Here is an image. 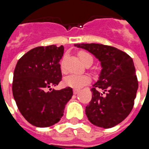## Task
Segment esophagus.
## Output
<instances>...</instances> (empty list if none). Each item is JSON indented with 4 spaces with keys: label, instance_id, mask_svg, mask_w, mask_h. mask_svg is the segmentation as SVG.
<instances>
[{
    "label": "esophagus",
    "instance_id": "34e87169",
    "mask_svg": "<svg viewBox=\"0 0 149 149\" xmlns=\"http://www.w3.org/2000/svg\"><path fill=\"white\" fill-rule=\"evenodd\" d=\"M78 93H79V90H78V89H73V94L77 95Z\"/></svg>",
    "mask_w": 149,
    "mask_h": 149
}]
</instances>
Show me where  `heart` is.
Returning <instances> with one entry per match:
<instances>
[{
  "label": "heart",
  "mask_w": 149,
  "mask_h": 149,
  "mask_svg": "<svg viewBox=\"0 0 149 149\" xmlns=\"http://www.w3.org/2000/svg\"><path fill=\"white\" fill-rule=\"evenodd\" d=\"M79 57L84 64H86L88 61H93L92 56L88 54V52H79ZM64 63H65V58L63 59L61 61V69L63 72L65 71ZM90 81V77L88 76H86V75L70 74L67 77H65V79H64V84L68 87L79 89V88H81L83 86H84L85 84H88Z\"/></svg>",
  "instance_id": "b5f03b06"
}]
</instances>
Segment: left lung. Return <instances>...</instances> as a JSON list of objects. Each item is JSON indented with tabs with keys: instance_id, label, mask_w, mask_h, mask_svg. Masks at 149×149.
<instances>
[{
	"instance_id": "8db88e82",
	"label": "left lung",
	"mask_w": 149,
	"mask_h": 149,
	"mask_svg": "<svg viewBox=\"0 0 149 149\" xmlns=\"http://www.w3.org/2000/svg\"><path fill=\"white\" fill-rule=\"evenodd\" d=\"M74 45L91 52L102 68L91 88L93 97L85 114L96 126L114 127L129 115L134 105L138 81L133 61L126 52L112 46L94 43Z\"/></svg>"
}]
</instances>
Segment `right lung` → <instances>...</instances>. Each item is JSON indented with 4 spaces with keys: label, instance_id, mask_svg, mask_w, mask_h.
<instances>
[{
    "label": "right lung",
    "instance_id": "right-lung-1",
    "mask_svg": "<svg viewBox=\"0 0 149 149\" xmlns=\"http://www.w3.org/2000/svg\"><path fill=\"white\" fill-rule=\"evenodd\" d=\"M64 46L37 47L26 52L17 63L13 73V94L24 119L31 125L45 128L61 120L72 88L52 89L61 81L59 62Z\"/></svg>",
    "mask_w": 149,
    "mask_h": 149
}]
</instances>
